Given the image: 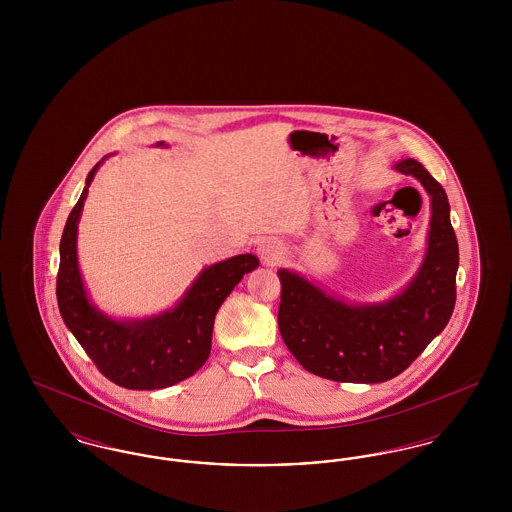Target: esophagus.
Masks as SVG:
<instances>
[{"label": "esophagus", "mask_w": 512, "mask_h": 512, "mask_svg": "<svg viewBox=\"0 0 512 512\" xmlns=\"http://www.w3.org/2000/svg\"><path fill=\"white\" fill-rule=\"evenodd\" d=\"M282 255H284L282 245L276 244L272 240H267L259 245V257L263 259L265 265H276L282 259Z\"/></svg>", "instance_id": "34e87169"}]
</instances>
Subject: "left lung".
I'll return each instance as SVG.
<instances>
[{"mask_svg": "<svg viewBox=\"0 0 512 512\" xmlns=\"http://www.w3.org/2000/svg\"><path fill=\"white\" fill-rule=\"evenodd\" d=\"M393 169L414 176L432 207L422 265L401 292L378 303H347L295 270H278L282 340L305 370L334 382L395 378L441 334L455 309L459 244L447 194L414 159Z\"/></svg>", "mask_w": 512, "mask_h": 512, "instance_id": "8db88e82", "label": "left lung"}]
</instances>
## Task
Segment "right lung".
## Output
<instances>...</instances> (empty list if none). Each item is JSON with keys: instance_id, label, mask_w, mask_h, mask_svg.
I'll return each mask as SVG.
<instances>
[{"instance_id": "add662e5", "label": "right lung", "mask_w": 512, "mask_h": 512, "mask_svg": "<svg viewBox=\"0 0 512 512\" xmlns=\"http://www.w3.org/2000/svg\"><path fill=\"white\" fill-rule=\"evenodd\" d=\"M157 147H167L157 142ZM88 172L59 245L57 303L74 338L101 374L126 390H163L195 374L211 353L213 324L220 305L244 274L259 267L251 253L203 268L176 305L146 318H115L90 301L78 267V222L88 188L103 161Z\"/></svg>"}]
</instances>
